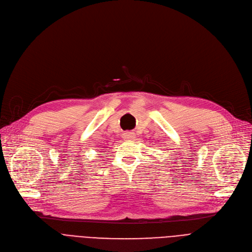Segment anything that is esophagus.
Segmentation results:
<instances>
[{"instance_id": "esophagus-1", "label": "esophagus", "mask_w": 252, "mask_h": 252, "mask_svg": "<svg viewBox=\"0 0 252 252\" xmlns=\"http://www.w3.org/2000/svg\"><path fill=\"white\" fill-rule=\"evenodd\" d=\"M123 135H124V136H123L124 139H126V140H131V139L134 138V132H132V131H126V132H125Z\"/></svg>"}]
</instances>
